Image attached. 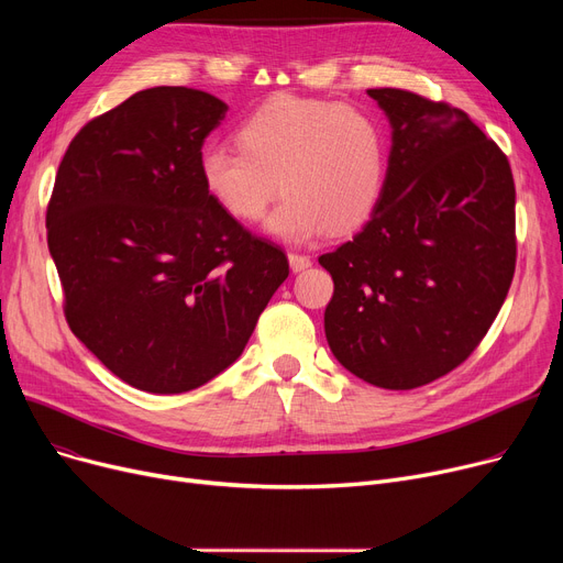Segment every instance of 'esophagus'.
Returning a JSON list of instances; mask_svg holds the SVG:
<instances>
[{"mask_svg":"<svg viewBox=\"0 0 563 563\" xmlns=\"http://www.w3.org/2000/svg\"><path fill=\"white\" fill-rule=\"evenodd\" d=\"M287 260H289V266H291V272H294V274L306 272L308 266L312 264L308 255H299V253H289V255H287Z\"/></svg>","mask_w":563,"mask_h":563,"instance_id":"obj_1","label":"esophagus"}]
</instances>
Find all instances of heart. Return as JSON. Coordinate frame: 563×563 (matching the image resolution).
Instances as JSON below:
<instances>
[{"label": "heart", "mask_w": 563, "mask_h": 563, "mask_svg": "<svg viewBox=\"0 0 563 563\" xmlns=\"http://www.w3.org/2000/svg\"><path fill=\"white\" fill-rule=\"evenodd\" d=\"M234 141L240 153L210 147L202 155V185L246 223L260 221L280 189L266 230L285 242L361 228L386 189V136L356 107L280 96L251 113Z\"/></svg>", "instance_id": "1"}]
</instances>
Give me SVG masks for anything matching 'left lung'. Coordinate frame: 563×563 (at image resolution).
Wrapping results in <instances>:
<instances>
[{"label":"left lung","instance_id":"obj_1","mask_svg":"<svg viewBox=\"0 0 563 563\" xmlns=\"http://www.w3.org/2000/svg\"><path fill=\"white\" fill-rule=\"evenodd\" d=\"M390 123L386 189L353 240L319 264L333 356L372 386L410 390L461 365L488 333L516 269L507 157L467 113L369 88Z\"/></svg>","mask_w":563,"mask_h":563}]
</instances>
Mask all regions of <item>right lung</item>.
<instances>
[{"label": "right lung", "instance_id": "1", "mask_svg": "<svg viewBox=\"0 0 563 563\" xmlns=\"http://www.w3.org/2000/svg\"><path fill=\"white\" fill-rule=\"evenodd\" d=\"M228 104L155 86L81 128L56 173L47 246L77 340L118 378L180 395L228 369L289 276L202 185Z\"/></svg>", "mask_w": 563, "mask_h": 563}]
</instances>
